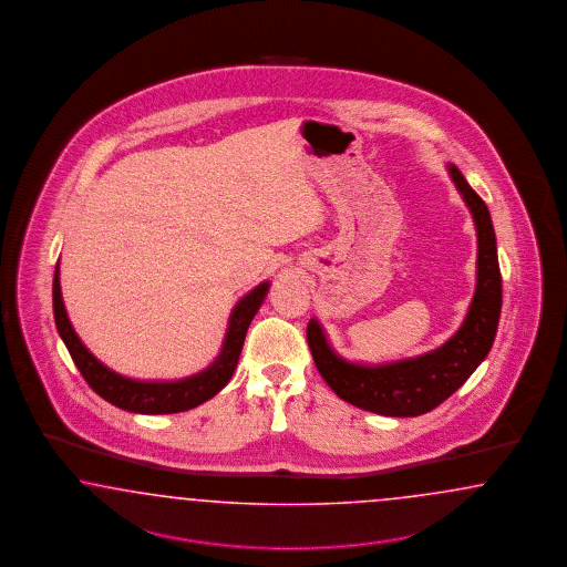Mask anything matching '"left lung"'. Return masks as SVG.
Segmentation results:
<instances>
[{
  "label": "left lung",
  "mask_w": 567,
  "mask_h": 567,
  "mask_svg": "<svg viewBox=\"0 0 567 567\" xmlns=\"http://www.w3.org/2000/svg\"><path fill=\"white\" fill-rule=\"evenodd\" d=\"M446 171L470 207L478 235L476 292L460 330L424 355L384 365H361L337 355L320 322L309 320L308 343L318 372L337 395L365 412L391 417L432 412L472 377L495 341L503 295L495 228L488 207L467 185L460 168L449 164Z\"/></svg>",
  "instance_id": "left-lung-1"
}]
</instances>
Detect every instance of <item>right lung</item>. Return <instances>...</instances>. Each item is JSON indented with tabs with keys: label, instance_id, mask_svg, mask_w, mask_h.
Instances as JSON below:
<instances>
[{
	"label": "right lung",
	"instance_id": "1",
	"mask_svg": "<svg viewBox=\"0 0 567 567\" xmlns=\"http://www.w3.org/2000/svg\"><path fill=\"white\" fill-rule=\"evenodd\" d=\"M270 282H261L251 292H247L233 309L228 318V328L224 337L220 355L209 363L199 374H193L183 380L172 382H143L133 378L121 377L105 368L85 344L81 343L79 334L70 324L69 313L62 301L60 291V268L55 266L53 272V318L55 328L62 341L69 349L70 358L76 363L79 372L83 374L86 384L103 396L107 403L133 413H178L193 410L202 405L207 399L220 393L228 380L233 377L239 363L240 349L251 324L254 316L258 313L259 306L268 292Z\"/></svg>",
	"mask_w": 567,
	"mask_h": 567
}]
</instances>
